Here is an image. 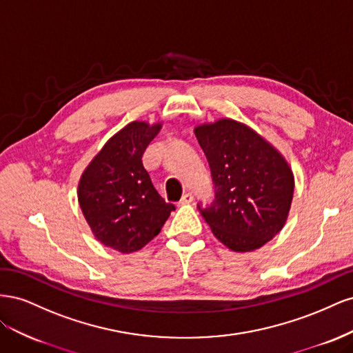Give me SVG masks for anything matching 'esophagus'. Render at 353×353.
<instances>
[{
	"label": "esophagus",
	"mask_w": 353,
	"mask_h": 353,
	"mask_svg": "<svg viewBox=\"0 0 353 353\" xmlns=\"http://www.w3.org/2000/svg\"><path fill=\"white\" fill-rule=\"evenodd\" d=\"M193 199H194L193 194H191V193H185L183 197H181L179 205H188V203L193 201Z\"/></svg>",
	"instance_id": "obj_1"
}]
</instances>
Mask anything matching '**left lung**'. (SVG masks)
Returning <instances> with one entry per match:
<instances>
[{"instance_id":"left-lung-1","label":"left lung","mask_w":353,"mask_h":353,"mask_svg":"<svg viewBox=\"0 0 353 353\" xmlns=\"http://www.w3.org/2000/svg\"><path fill=\"white\" fill-rule=\"evenodd\" d=\"M194 134L210 166L215 200L201 216L234 252L262 248L290 212L294 176L283 154L248 125L225 117L199 125Z\"/></svg>"}]
</instances>
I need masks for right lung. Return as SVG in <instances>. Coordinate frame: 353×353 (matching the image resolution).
I'll return each instance as SVG.
<instances>
[{
  "label": "right lung",
  "instance_id": "1",
  "mask_svg": "<svg viewBox=\"0 0 353 353\" xmlns=\"http://www.w3.org/2000/svg\"><path fill=\"white\" fill-rule=\"evenodd\" d=\"M162 123L135 121L116 132L83 170L78 201L94 237L121 253L143 249L162 230L172 203L157 193L143 165Z\"/></svg>",
  "mask_w": 353,
  "mask_h": 353
}]
</instances>
